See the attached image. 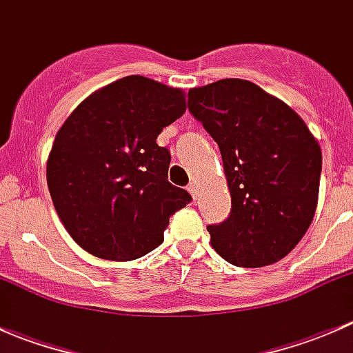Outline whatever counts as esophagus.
<instances>
[{"instance_id":"34e87169","label":"esophagus","mask_w":353,"mask_h":353,"mask_svg":"<svg viewBox=\"0 0 353 353\" xmlns=\"http://www.w3.org/2000/svg\"><path fill=\"white\" fill-rule=\"evenodd\" d=\"M188 191H190L191 196H193L194 199L198 198V194H199V188H198V184H196V183H191L190 186H188Z\"/></svg>"}]
</instances>
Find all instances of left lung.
I'll list each match as a JSON object with an SVG mask.
<instances>
[{"mask_svg":"<svg viewBox=\"0 0 353 353\" xmlns=\"http://www.w3.org/2000/svg\"><path fill=\"white\" fill-rule=\"evenodd\" d=\"M188 95L193 116L219 143L232 198L229 219L206 227L212 248L243 268L280 261L314 219L318 140L290 105L252 81L225 78Z\"/></svg>","mask_w":353,"mask_h":353,"instance_id":"obj_1","label":"left lung"}]
</instances>
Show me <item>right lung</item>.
<instances>
[{
  "mask_svg": "<svg viewBox=\"0 0 353 353\" xmlns=\"http://www.w3.org/2000/svg\"><path fill=\"white\" fill-rule=\"evenodd\" d=\"M184 112V90L130 74L66 117L46 177L56 213L81 249L131 261L163 243L169 216L191 196L167 181L170 154L157 137Z\"/></svg>",
  "mask_w": 353,
  "mask_h": 353,
  "instance_id": "1",
  "label": "right lung"
}]
</instances>
